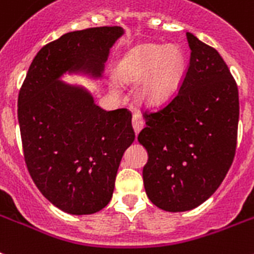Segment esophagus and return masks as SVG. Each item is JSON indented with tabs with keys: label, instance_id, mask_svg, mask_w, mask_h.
Segmentation results:
<instances>
[{
	"label": "esophagus",
	"instance_id": "obj_1",
	"mask_svg": "<svg viewBox=\"0 0 254 254\" xmlns=\"http://www.w3.org/2000/svg\"><path fill=\"white\" fill-rule=\"evenodd\" d=\"M131 123H133V129H134V131H135V134L139 133V131L142 130L143 125H145V123H143V119H142V116L139 115V113H134Z\"/></svg>",
	"mask_w": 254,
	"mask_h": 254
}]
</instances>
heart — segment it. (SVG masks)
<instances>
[{
  "instance_id": "1",
  "label": "heart",
  "mask_w": 254,
  "mask_h": 254,
  "mask_svg": "<svg viewBox=\"0 0 254 254\" xmlns=\"http://www.w3.org/2000/svg\"><path fill=\"white\" fill-rule=\"evenodd\" d=\"M185 57L180 48L167 45H143L125 64L127 79H145L151 74L142 90V99L148 104H159L175 91L184 71Z\"/></svg>"
}]
</instances>
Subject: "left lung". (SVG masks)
<instances>
[{"instance_id":"1","label":"left lung","mask_w":254,"mask_h":254,"mask_svg":"<svg viewBox=\"0 0 254 254\" xmlns=\"http://www.w3.org/2000/svg\"><path fill=\"white\" fill-rule=\"evenodd\" d=\"M190 61L181 87L145 112L138 142L147 150L143 184L159 209L179 213L213 195L230 170L238 141L239 91L224 60L187 32Z\"/></svg>"}]
</instances>
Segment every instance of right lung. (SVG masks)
<instances>
[{
	"mask_svg": "<svg viewBox=\"0 0 254 254\" xmlns=\"http://www.w3.org/2000/svg\"><path fill=\"white\" fill-rule=\"evenodd\" d=\"M121 27L73 31L35 56L18 96L24 160L35 185L51 203L73 215L104 209L117 170L135 134L125 108L104 111L64 73L102 77Z\"/></svg>",
	"mask_w": 254,
	"mask_h": 254,
	"instance_id": "obj_1",
	"label": "right lung"
}]
</instances>
